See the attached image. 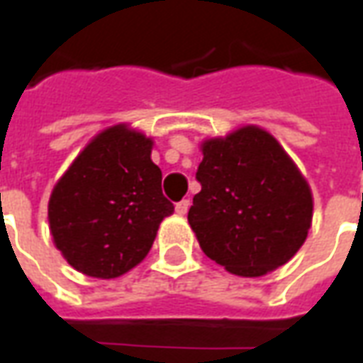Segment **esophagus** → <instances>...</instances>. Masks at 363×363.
I'll list each match as a JSON object with an SVG mask.
<instances>
[{"mask_svg": "<svg viewBox=\"0 0 363 363\" xmlns=\"http://www.w3.org/2000/svg\"><path fill=\"white\" fill-rule=\"evenodd\" d=\"M189 208H190V200H181L179 204L174 206V210H177L179 216H184V213L189 212Z\"/></svg>", "mask_w": 363, "mask_h": 363, "instance_id": "1", "label": "esophagus"}]
</instances>
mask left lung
Segmentation results:
<instances>
[{
    "label": "left lung",
    "mask_w": 363,
    "mask_h": 363,
    "mask_svg": "<svg viewBox=\"0 0 363 363\" xmlns=\"http://www.w3.org/2000/svg\"><path fill=\"white\" fill-rule=\"evenodd\" d=\"M189 223L206 257L237 276L286 264L311 228L313 196L276 138L257 126L202 143Z\"/></svg>",
    "instance_id": "8db88e82"
}]
</instances>
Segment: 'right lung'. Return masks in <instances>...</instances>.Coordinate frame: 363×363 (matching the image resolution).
Wrapping results in <instances>:
<instances>
[{
	"label": "right lung",
	"mask_w": 363,
	"mask_h": 363,
	"mask_svg": "<svg viewBox=\"0 0 363 363\" xmlns=\"http://www.w3.org/2000/svg\"><path fill=\"white\" fill-rule=\"evenodd\" d=\"M153 142L118 124L95 135L56 182L50 233L64 259L93 278H118L150 252L159 223L174 212L161 192Z\"/></svg>",
	"instance_id": "obj_1"
}]
</instances>
